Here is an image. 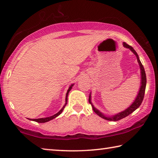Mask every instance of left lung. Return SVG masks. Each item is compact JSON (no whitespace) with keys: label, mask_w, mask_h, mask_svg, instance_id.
I'll use <instances>...</instances> for the list:
<instances>
[{"label":"left lung","mask_w":158,"mask_h":158,"mask_svg":"<svg viewBox=\"0 0 158 158\" xmlns=\"http://www.w3.org/2000/svg\"><path fill=\"white\" fill-rule=\"evenodd\" d=\"M123 44L124 47L127 48V49H129L131 52H132L136 56V57H137V61H138L139 65V68H140V70H141V85H140L139 90V92H138L137 96L136 97L135 101L133 102L132 105H131L129 107H127L126 109H125V110L120 112V113H118L116 114L113 115V116H106V115L102 113V112H100L98 110V109H96L95 106H93L92 102H91V93H90L89 101V103L92 106L93 111H94L95 113L97 115H98L99 116L102 118L105 119V120H107V121H117L122 118H125V117L129 116L130 114H132L133 111H135L136 109L139 107V106L141 105V104L143 101V99L144 97V93H145L146 85V73H145V70H144L143 66L142 65V64H141V61L139 60V56L137 54V53L135 52V50L132 47L130 46V45H128L127 44L125 43V42H123Z\"/></svg>","instance_id":"1"}]
</instances>
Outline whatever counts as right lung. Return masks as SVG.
<instances>
[{
  "label": "right lung",
  "instance_id": "1",
  "mask_svg": "<svg viewBox=\"0 0 158 158\" xmlns=\"http://www.w3.org/2000/svg\"><path fill=\"white\" fill-rule=\"evenodd\" d=\"M73 85H74V84H72V85H70V86L69 87L68 91H67V93H66V96H65V105H64V106H63V108L61 109L58 112V113H56V114H54V115H53V116H52L47 117V118H37V119H31V118H30V119L28 118V119L31 120V121H35V122H37V123H46V122L49 121H51V120L55 118H56L57 116H59V115L63 112V109H65V106H66V105H67V102H68V94H69V92L70 91V90L72 89V88H73Z\"/></svg>",
  "mask_w": 158,
  "mask_h": 158
}]
</instances>
